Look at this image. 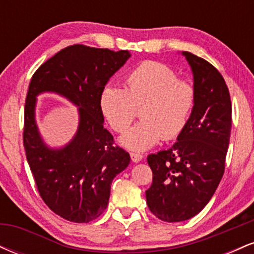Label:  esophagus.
Returning <instances> with one entry per match:
<instances>
[{"label":"esophagus","mask_w":254,"mask_h":254,"mask_svg":"<svg viewBox=\"0 0 254 254\" xmlns=\"http://www.w3.org/2000/svg\"><path fill=\"white\" fill-rule=\"evenodd\" d=\"M130 156H131V160H132L133 162H139V161H142V159H143V155L139 153H130Z\"/></svg>","instance_id":"34e87169"}]
</instances>
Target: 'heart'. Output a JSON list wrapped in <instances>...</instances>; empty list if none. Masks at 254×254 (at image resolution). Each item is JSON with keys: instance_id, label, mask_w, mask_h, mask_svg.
<instances>
[{"instance_id": "1", "label": "heart", "mask_w": 254, "mask_h": 254, "mask_svg": "<svg viewBox=\"0 0 254 254\" xmlns=\"http://www.w3.org/2000/svg\"><path fill=\"white\" fill-rule=\"evenodd\" d=\"M127 87L107 84L101 90L100 110L117 132H124L141 106L142 121L121 137L127 149L143 151L164 137L166 141L182 133L196 103V89L190 81L178 78L164 63L144 61L125 76Z\"/></svg>"}]
</instances>
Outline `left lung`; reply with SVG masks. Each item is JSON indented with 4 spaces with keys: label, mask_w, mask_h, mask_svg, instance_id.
<instances>
[{
    "label": "left lung",
    "mask_w": 254,
    "mask_h": 254,
    "mask_svg": "<svg viewBox=\"0 0 254 254\" xmlns=\"http://www.w3.org/2000/svg\"><path fill=\"white\" fill-rule=\"evenodd\" d=\"M191 66L196 103L170 149L148 155L153 184L145 198L165 222H182L202 211L224 172L232 129V104L222 75L203 58L183 51Z\"/></svg>",
    "instance_id": "left-lung-1"
}]
</instances>
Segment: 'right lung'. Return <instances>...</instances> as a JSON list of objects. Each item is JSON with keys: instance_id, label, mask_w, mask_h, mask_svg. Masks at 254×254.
I'll return each mask as SVG.
<instances>
[{"instance_id": "right-lung-1", "label": "right lung", "mask_w": 254, "mask_h": 254, "mask_svg": "<svg viewBox=\"0 0 254 254\" xmlns=\"http://www.w3.org/2000/svg\"><path fill=\"white\" fill-rule=\"evenodd\" d=\"M127 50L71 45L42 64L25 103L24 147L40 197L58 216L88 223L107 208L111 184L130 164V155L113 144L104 127L101 90L130 58ZM55 92L78 107L79 127L69 144L51 148L35 122L36 97Z\"/></svg>"}]
</instances>
